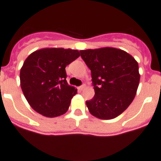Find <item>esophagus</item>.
Returning a JSON list of instances; mask_svg holds the SVG:
<instances>
[{
    "label": "esophagus",
    "mask_w": 161,
    "mask_h": 161,
    "mask_svg": "<svg viewBox=\"0 0 161 161\" xmlns=\"http://www.w3.org/2000/svg\"><path fill=\"white\" fill-rule=\"evenodd\" d=\"M84 88H85V84H83V85L79 86L78 88V90L82 91V90H83V89H84Z\"/></svg>",
    "instance_id": "34e87169"
}]
</instances>
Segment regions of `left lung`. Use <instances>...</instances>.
Wrapping results in <instances>:
<instances>
[{"instance_id": "8db88e82", "label": "left lung", "mask_w": 161, "mask_h": 161, "mask_svg": "<svg viewBox=\"0 0 161 161\" xmlns=\"http://www.w3.org/2000/svg\"><path fill=\"white\" fill-rule=\"evenodd\" d=\"M91 70L95 94L86 101L89 112L101 119H112L132 103L140 83L138 63L126 52L114 47L80 51Z\"/></svg>"}]
</instances>
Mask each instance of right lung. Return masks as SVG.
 Wrapping results in <instances>:
<instances>
[{"mask_svg":"<svg viewBox=\"0 0 161 161\" xmlns=\"http://www.w3.org/2000/svg\"><path fill=\"white\" fill-rule=\"evenodd\" d=\"M79 56L78 50L43 48L27 57L20 81L25 98L35 111L49 118L68 111L77 89L68 84L65 68Z\"/></svg>","mask_w":161,"mask_h":161,"instance_id":"right-lung-1","label":"right lung"}]
</instances>
